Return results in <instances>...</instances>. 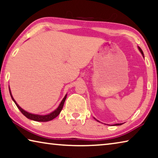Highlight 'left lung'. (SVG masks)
<instances>
[{
	"label": "left lung",
	"instance_id": "8db88e82",
	"mask_svg": "<svg viewBox=\"0 0 158 158\" xmlns=\"http://www.w3.org/2000/svg\"><path fill=\"white\" fill-rule=\"evenodd\" d=\"M139 51H141V54L143 55V51H142V50H141V48L140 47H139ZM115 126H117V125H122V124H114Z\"/></svg>",
	"mask_w": 158,
	"mask_h": 158
}]
</instances>
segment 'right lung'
Returning a JSON list of instances; mask_svg holds the SVG:
<instances>
[{
  "label": "right lung",
  "instance_id": "obj_1",
  "mask_svg": "<svg viewBox=\"0 0 158 158\" xmlns=\"http://www.w3.org/2000/svg\"><path fill=\"white\" fill-rule=\"evenodd\" d=\"M10 96H11L12 99L13 100V101L15 102V103L16 104L17 107H18L19 110H20V112H22V113L23 114L25 117H27V118H28V119H31V120H34V121H36V122H48V121H51V120L53 119L54 118H56L57 116H58V114L60 113V112L62 110V107H63L64 102V101H65L66 98H67V95H66V96L64 97V98L62 99V101H61L59 107H57V108L56 110H54L53 112H51V113H50L48 114H46V115H39V114H31V113H29V112H27V111L24 110L23 109H22L21 107L18 106V104H17V102H15V100H14L13 97H12V96L11 95L10 90Z\"/></svg>",
  "mask_w": 158,
  "mask_h": 158
}]
</instances>
